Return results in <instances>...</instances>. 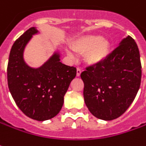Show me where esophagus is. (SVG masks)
Wrapping results in <instances>:
<instances>
[{"label":"esophagus","instance_id":"obj_1","mask_svg":"<svg viewBox=\"0 0 146 146\" xmlns=\"http://www.w3.org/2000/svg\"><path fill=\"white\" fill-rule=\"evenodd\" d=\"M81 72H82V70L78 67V68H77V71H76V75H77V76H80V74H81Z\"/></svg>","mask_w":146,"mask_h":146}]
</instances>
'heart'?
Returning a JSON list of instances; mask_svg holds the SVG:
<instances>
[{
  "label": "heart",
  "mask_w": 146,
  "mask_h": 146,
  "mask_svg": "<svg viewBox=\"0 0 146 146\" xmlns=\"http://www.w3.org/2000/svg\"><path fill=\"white\" fill-rule=\"evenodd\" d=\"M112 47L111 42L98 34L83 35L74 40L71 48L78 54H84L85 61L89 65H98L108 56ZM67 54L73 57V53Z\"/></svg>",
  "instance_id": "1"
}]
</instances>
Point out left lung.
Segmentation results:
<instances>
[{
	"label": "left lung",
	"mask_w": 146,
	"mask_h": 146,
	"mask_svg": "<svg viewBox=\"0 0 146 146\" xmlns=\"http://www.w3.org/2000/svg\"><path fill=\"white\" fill-rule=\"evenodd\" d=\"M86 106L96 118L112 121L129 108L141 85V65L137 45L123 38L101 63L81 73Z\"/></svg>",
	"instance_id": "obj_1"
}]
</instances>
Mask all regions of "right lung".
<instances>
[{"label":"right lung","mask_w":146,"mask_h":146,"mask_svg":"<svg viewBox=\"0 0 146 146\" xmlns=\"http://www.w3.org/2000/svg\"><path fill=\"white\" fill-rule=\"evenodd\" d=\"M39 34L31 27L17 39L10 50L7 80L13 98L25 116L36 121L50 120L60 112L64 96L76 75V68L60 62L61 54L54 51L39 67L29 66L24 59L25 46Z\"/></svg>","instance_id":"add662e5"}]
</instances>
